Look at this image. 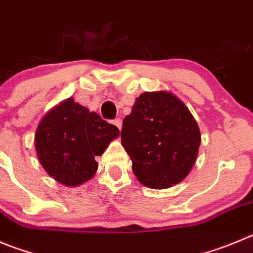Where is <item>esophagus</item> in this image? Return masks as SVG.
<instances>
[{"mask_svg":"<svg viewBox=\"0 0 253 253\" xmlns=\"http://www.w3.org/2000/svg\"><path fill=\"white\" fill-rule=\"evenodd\" d=\"M112 124L115 125V126L117 127V128L121 129V127H122V120H121V119H116V120H113Z\"/></svg>","mask_w":253,"mask_h":253,"instance_id":"esophagus-1","label":"esophagus"}]
</instances>
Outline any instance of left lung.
<instances>
[{
    "mask_svg": "<svg viewBox=\"0 0 253 253\" xmlns=\"http://www.w3.org/2000/svg\"><path fill=\"white\" fill-rule=\"evenodd\" d=\"M121 142L142 185L164 190L192 169L201 132L185 103L169 91L145 92L124 120Z\"/></svg>",
    "mask_w": 253,
    "mask_h": 253,
    "instance_id": "1",
    "label": "left lung"
}]
</instances>
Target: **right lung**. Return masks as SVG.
<instances>
[{
	"instance_id": "1",
	"label": "right lung",
	"mask_w": 253,
	"mask_h": 253,
	"mask_svg": "<svg viewBox=\"0 0 253 253\" xmlns=\"http://www.w3.org/2000/svg\"><path fill=\"white\" fill-rule=\"evenodd\" d=\"M119 134L117 127L70 97L42 117L35 148L40 164L53 180L76 187L94 176L98 169L94 157L102 155Z\"/></svg>"
}]
</instances>
